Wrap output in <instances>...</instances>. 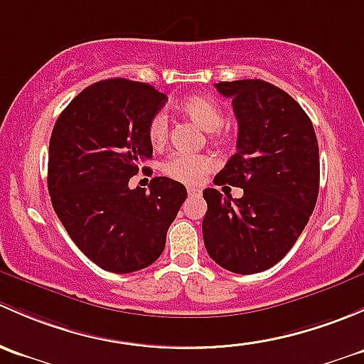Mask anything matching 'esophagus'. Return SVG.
Returning <instances> with one entry per match:
<instances>
[{"mask_svg": "<svg viewBox=\"0 0 364 364\" xmlns=\"http://www.w3.org/2000/svg\"><path fill=\"white\" fill-rule=\"evenodd\" d=\"M187 194H189L191 198H200L201 189H198V187H189V189H187Z\"/></svg>", "mask_w": 364, "mask_h": 364, "instance_id": "1", "label": "esophagus"}]
</instances>
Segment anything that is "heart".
<instances>
[{"mask_svg": "<svg viewBox=\"0 0 364 364\" xmlns=\"http://www.w3.org/2000/svg\"><path fill=\"white\" fill-rule=\"evenodd\" d=\"M178 110L207 133H215L224 122V115L219 105L215 101L203 98V96H193V98L183 100ZM147 136L154 147L164 145L168 136L166 115L156 114L151 119L147 127ZM213 168H215V161L212 157L193 154H175L163 164V171L166 177L187 183V186H198V183L203 182V178Z\"/></svg>", "mask_w": 364, "mask_h": 364, "instance_id": "1", "label": "heart"}]
</instances>
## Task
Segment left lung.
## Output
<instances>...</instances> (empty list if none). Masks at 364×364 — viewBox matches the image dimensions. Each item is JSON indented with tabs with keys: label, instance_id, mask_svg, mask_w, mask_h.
Returning a JSON list of instances; mask_svg holds the SVG:
<instances>
[{
	"label": "left lung",
	"instance_id": "1",
	"mask_svg": "<svg viewBox=\"0 0 364 364\" xmlns=\"http://www.w3.org/2000/svg\"><path fill=\"white\" fill-rule=\"evenodd\" d=\"M233 101L237 152L213 178L242 187V198L203 191V240L224 269L250 275L272 268L305 230L319 194V145L298 101L269 82L215 84Z\"/></svg>",
	"mask_w": 364,
	"mask_h": 364
}]
</instances>
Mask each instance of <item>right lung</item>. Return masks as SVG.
<instances>
[{"instance_id":"1","label":"right lung","mask_w":364,"mask_h":364,"mask_svg":"<svg viewBox=\"0 0 364 364\" xmlns=\"http://www.w3.org/2000/svg\"><path fill=\"white\" fill-rule=\"evenodd\" d=\"M166 95L144 82L108 78L89 85L55 121L48 145L52 207L75 245L100 268L131 273L151 266L187 198L186 187L129 178L152 157L147 127Z\"/></svg>"}]
</instances>
